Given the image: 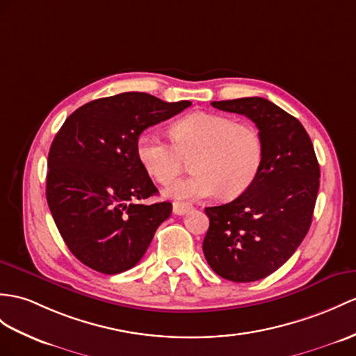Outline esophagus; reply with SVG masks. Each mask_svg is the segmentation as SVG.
Segmentation results:
<instances>
[{"label":"esophagus","mask_w":356,"mask_h":356,"mask_svg":"<svg viewBox=\"0 0 356 356\" xmlns=\"http://www.w3.org/2000/svg\"><path fill=\"white\" fill-rule=\"evenodd\" d=\"M172 208H173V213H175L177 216H183V214H186V213L192 210L193 207L187 204V202H173Z\"/></svg>","instance_id":"34e87169"}]
</instances>
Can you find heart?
<instances>
[{
    "mask_svg": "<svg viewBox=\"0 0 356 356\" xmlns=\"http://www.w3.org/2000/svg\"><path fill=\"white\" fill-rule=\"evenodd\" d=\"M170 142L157 133L137 137L136 154L142 168L160 184H168L190 159V177L179 178L164 193L179 201L236 197L252 186L264 159V145L258 129L249 124L196 111L175 120L169 128Z\"/></svg>",
    "mask_w": 356,
    "mask_h": 356,
    "instance_id": "1",
    "label": "heart"
}]
</instances>
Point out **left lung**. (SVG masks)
I'll list each match as a JSON object with an SVG mask.
<instances>
[{"label": "left lung", "mask_w": 356, "mask_h": 356, "mask_svg": "<svg viewBox=\"0 0 356 356\" xmlns=\"http://www.w3.org/2000/svg\"><path fill=\"white\" fill-rule=\"evenodd\" d=\"M245 115L259 129L264 159L255 181L234 201L207 207L202 249L213 270L234 282H254L287 261L305 238L320 184L314 146L296 118L259 97L213 101Z\"/></svg>", "instance_id": "1"}]
</instances>
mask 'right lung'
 Returning a JSON list of instances; mask_svg holds the SVG:
<instances>
[{"label": "right lung", "mask_w": 356, "mask_h": 356, "mask_svg": "<svg viewBox=\"0 0 356 356\" xmlns=\"http://www.w3.org/2000/svg\"><path fill=\"white\" fill-rule=\"evenodd\" d=\"M190 106L125 92L84 104L58 129L48 154L47 201L83 264L116 275L140 261L172 204L142 202L159 190L137 159V137Z\"/></svg>", "instance_id": "1"}]
</instances>
